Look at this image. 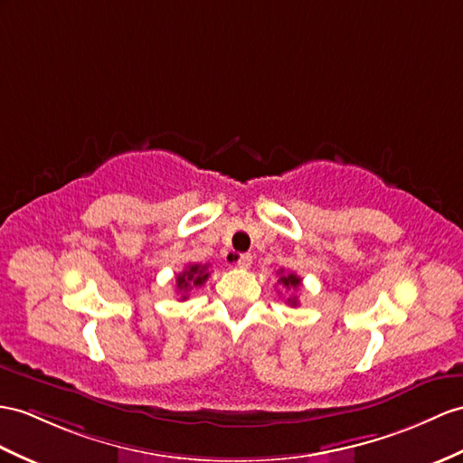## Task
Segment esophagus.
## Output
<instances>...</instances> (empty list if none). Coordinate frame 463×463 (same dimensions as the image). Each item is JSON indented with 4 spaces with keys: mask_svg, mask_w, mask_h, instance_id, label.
Returning a JSON list of instances; mask_svg holds the SVG:
<instances>
[{
    "mask_svg": "<svg viewBox=\"0 0 463 463\" xmlns=\"http://www.w3.org/2000/svg\"><path fill=\"white\" fill-rule=\"evenodd\" d=\"M251 263H253V257H251L250 253H241V255H238V267H241V269H250V267H251Z\"/></svg>",
    "mask_w": 463,
    "mask_h": 463,
    "instance_id": "obj_1",
    "label": "esophagus"
}]
</instances>
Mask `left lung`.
Returning <instances> with one entry per match:
<instances>
[{"instance_id":"left-lung-1","label":"left lung","mask_w":463,"mask_h":463,"mask_svg":"<svg viewBox=\"0 0 463 463\" xmlns=\"http://www.w3.org/2000/svg\"><path fill=\"white\" fill-rule=\"evenodd\" d=\"M279 283H280V287H285V288H288V290H295V288H298L300 287V277L298 275H295V273H283V269L279 270ZM290 307H297L298 304V298L297 297H290L288 300H287Z\"/></svg>"}]
</instances>
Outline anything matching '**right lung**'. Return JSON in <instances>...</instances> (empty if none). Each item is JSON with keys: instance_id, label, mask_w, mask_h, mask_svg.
I'll return each instance as SVG.
<instances>
[{"instance_id": "1", "label": "right lung", "mask_w": 463, "mask_h": 463, "mask_svg": "<svg viewBox=\"0 0 463 463\" xmlns=\"http://www.w3.org/2000/svg\"><path fill=\"white\" fill-rule=\"evenodd\" d=\"M210 270L208 265H188L183 273L176 275V288L178 292H183L180 300L188 298V290H193L196 287H202L208 280Z\"/></svg>"}]
</instances>
